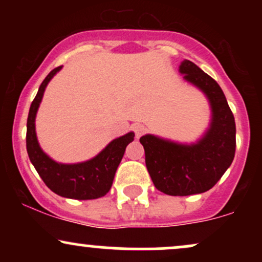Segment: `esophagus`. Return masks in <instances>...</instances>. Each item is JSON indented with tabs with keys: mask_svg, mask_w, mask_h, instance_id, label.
I'll use <instances>...</instances> for the list:
<instances>
[{
	"mask_svg": "<svg viewBox=\"0 0 262 262\" xmlns=\"http://www.w3.org/2000/svg\"><path fill=\"white\" fill-rule=\"evenodd\" d=\"M146 132V128H145V125H143V124H135L134 125V133H135V138H140L141 135H143L144 133H145Z\"/></svg>",
	"mask_w": 262,
	"mask_h": 262,
	"instance_id": "esophagus-1",
	"label": "esophagus"
}]
</instances>
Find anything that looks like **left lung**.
Segmentation results:
<instances>
[{"label":"left lung","mask_w":262,"mask_h":262,"mask_svg":"<svg viewBox=\"0 0 262 262\" xmlns=\"http://www.w3.org/2000/svg\"><path fill=\"white\" fill-rule=\"evenodd\" d=\"M183 80L208 100L210 122L200 139L180 143L154 134L140 138L145 164L155 187L170 196L208 191L229 169L235 155V121L223 91L209 75L189 60L179 66Z\"/></svg>","instance_id":"1"}]
</instances>
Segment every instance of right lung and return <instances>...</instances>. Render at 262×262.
<instances>
[{
  "mask_svg": "<svg viewBox=\"0 0 262 262\" xmlns=\"http://www.w3.org/2000/svg\"><path fill=\"white\" fill-rule=\"evenodd\" d=\"M61 68H55L45 77L29 108L27 119V151L39 176L56 194L71 200H96L107 194L112 187L114 175L125 148L134 140V132L113 139L90 160L75 164H62L53 160L39 145L35 133V117L48 83Z\"/></svg>",
  "mask_w": 262,
  "mask_h": 262,
  "instance_id": "1",
  "label": "right lung"
}]
</instances>
